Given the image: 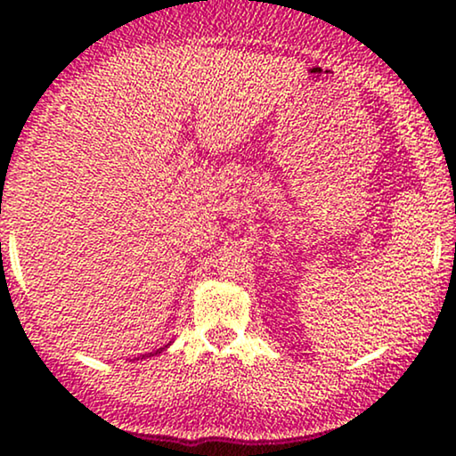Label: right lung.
<instances>
[{
	"label": "right lung",
	"mask_w": 456,
	"mask_h": 456,
	"mask_svg": "<svg viewBox=\"0 0 456 456\" xmlns=\"http://www.w3.org/2000/svg\"><path fill=\"white\" fill-rule=\"evenodd\" d=\"M165 347H167V345H165ZM165 347H160V349H159V352H162V349H165ZM150 355H151V354H150Z\"/></svg>",
	"instance_id": "1"
}]
</instances>
